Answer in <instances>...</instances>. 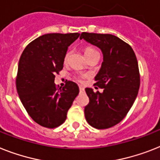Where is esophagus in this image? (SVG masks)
I'll return each instance as SVG.
<instances>
[{"label":"esophagus","instance_id":"1","mask_svg":"<svg viewBox=\"0 0 160 160\" xmlns=\"http://www.w3.org/2000/svg\"><path fill=\"white\" fill-rule=\"evenodd\" d=\"M84 88H83L82 86H79V91H80V92H84Z\"/></svg>","mask_w":160,"mask_h":160}]
</instances>
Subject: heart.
<instances>
[{
	"instance_id": "1",
	"label": "heart",
	"mask_w": 160,
	"mask_h": 160,
	"mask_svg": "<svg viewBox=\"0 0 160 160\" xmlns=\"http://www.w3.org/2000/svg\"><path fill=\"white\" fill-rule=\"evenodd\" d=\"M96 52H98V51H96V50H95V49L91 48V47H88V48L85 49L84 54H85L86 57H88V56H90L91 55H92V54H94V53H96ZM68 56H69V52H67V53L65 54V55H64V63H65V62H67V60H68ZM78 79L79 81H81V78H78Z\"/></svg>"
}]
</instances>
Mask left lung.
I'll list each match as a JSON object with an SVG mask.
<instances>
[{"label": "left lung", "mask_w": 160, "mask_h": 160, "mask_svg": "<svg viewBox=\"0 0 160 160\" xmlns=\"http://www.w3.org/2000/svg\"><path fill=\"white\" fill-rule=\"evenodd\" d=\"M80 39L96 46L103 54V62L95 77L103 92L85 89L89 104L85 118L97 129L111 128L121 122L130 110L140 88L138 63L132 48L112 34L82 32Z\"/></svg>", "instance_id": "8db88e82"}]
</instances>
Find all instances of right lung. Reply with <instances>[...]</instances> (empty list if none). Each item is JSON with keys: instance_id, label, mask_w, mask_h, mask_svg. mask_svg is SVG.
<instances>
[{"instance_id": "right-lung-1", "label": "right lung", "mask_w": 160, "mask_h": 160, "mask_svg": "<svg viewBox=\"0 0 160 160\" xmlns=\"http://www.w3.org/2000/svg\"><path fill=\"white\" fill-rule=\"evenodd\" d=\"M79 35L45 34L30 42L21 55L17 92L30 117L41 126L55 128L61 125L78 95V86L74 82H67L58 90L54 82L55 73L63 68L68 47Z\"/></svg>"}]
</instances>
